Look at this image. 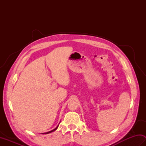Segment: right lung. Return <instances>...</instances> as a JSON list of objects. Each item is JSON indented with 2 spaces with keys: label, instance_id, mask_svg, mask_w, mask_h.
I'll return each instance as SVG.
<instances>
[{
  "label": "right lung",
  "instance_id": "1",
  "mask_svg": "<svg viewBox=\"0 0 146 146\" xmlns=\"http://www.w3.org/2000/svg\"><path fill=\"white\" fill-rule=\"evenodd\" d=\"M58 125L54 129H53V130H52V131H49V132H46V133H44V134H49V133H51V132H54V131H56V130L57 129V128L58 127Z\"/></svg>",
  "mask_w": 146,
  "mask_h": 146
}]
</instances>
